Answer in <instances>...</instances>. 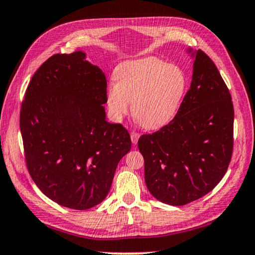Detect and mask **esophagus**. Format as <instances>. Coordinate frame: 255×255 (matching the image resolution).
I'll return each instance as SVG.
<instances>
[{"label": "esophagus", "mask_w": 255, "mask_h": 255, "mask_svg": "<svg viewBox=\"0 0 255 255\" xmlns=\"http://www.w3.org/2000/svg\"><path fill=\"white\" fill-rule=\"evenodd\" d=\"M130 137H131V141H132V144H137L138 138H139V133H138V132H137V131H135V130H131V132H130Z\"/></svg>", "instance_id": "1"}]
</instances>
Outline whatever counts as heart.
I'll return each instance as SVG.
<instances>
[{
  "mask_svg": "<svg viewBox=\"0 0 255 255\" xmlns=\"http://www.w3.org/2000/svg\"><path fill=\"white\" fill-rule=\"evenodd\" d=\"M117 84L107 92L110 115L120 120L130 110L140 126L156 129L175 117L187 91V75L180 67L157 57L123 63L116 70Z\"/></svg>",
  "mask_w": 255,
  "mask_h": 255,
  "instance_id": "heart-1",
  "label": "heart"
}]
</instances>
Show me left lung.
Listing matches in <instances>:
<instances>
[{
    "mask_svg": "<svg viewBox=\"0 0 255 255\" xmlns=\"http://www.w3.org/2000/svg\"><path fill=\"white\" fill-rule=\"evenodd\" d=\"M195 57L191 85L178 114L138 139L147 189L172 206L210 192L225 175L234 146L230 90L208 55L199 49Z\"/></svg>",
    "mask_w": 255,
    "mask_h": 255,
    "instance_id": "obj_1",
    "label": "left lung"
}]
</instances>
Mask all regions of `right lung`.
Returning a JSON list of instances; mask_svg holds the SVG:
<instances>
[{"label":"right lung","instance_id":"1","mask_svg":"<svg viewBox=\"0 0 255 255\" xmlns=\"http://www.w3.org/2000/svg\"><path fill=\"white\" fill-rule=\"evenodd\" d=\"M107 80L85 54H56L34 73L20 110L33 182L58 205L85 210L105 200L131 147L123 125L106 120Z\"/></svg>","mask_w":255,"mask_h":255}]
</instances>
